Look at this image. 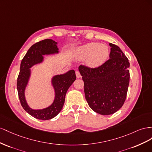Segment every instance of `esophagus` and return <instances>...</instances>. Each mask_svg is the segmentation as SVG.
<instances>
[{"label":"esophagus","mask_w":152,"mask_h":152,"mask_svg":"<svg viewBox=\"0 0 152 152\" xmlns=\"http://www.w3.org/2000/svg\"><path fill=\"white\" fill-rule=\"evenodd\" d=\"M76 75L77 78H80V77H81V76L80 75V72L79 71H77L76 72Z\"/></svg>","instance_id":"obj_1"}]
</instances>
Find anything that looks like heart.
<instances>
[{"label": "heart", "mask_w": 152, "mask_h": 152, "mask_svg": "<svg viewBox=\"0 0 152 152\" xmlns=\"http://www.w3.org/2000/svg\"><path fill=\"white\" fill-rule=\"evenodd\" d=\"M77 53L81 58H88L87 62L90 66L95 67L104 62L109 55L108 47L105 45L97 42H90L80 47Z\"/></svg>", "instance_id": "heart-1"}]
</instances>
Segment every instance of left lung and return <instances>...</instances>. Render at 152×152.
<instances>
[{
  "label": "left lung",
  "mask_w": 152,
  "mask_h": 152,
  "mask_svg": "<svg viewBox=\"0 0 152 152\" xmlns=\"http://www.w3.org/2000/svg\"><path fill=\"white\" fill-rule=\"evenodd\" d=\"M110 46V59L101 66L90 68L81 65L78 68L88 106L102 115L113 114L122 107L130 79L128 58L118 46L112 43Z\"/></svg>",
  "instance_id": "8db88e82"
}]
</instances>
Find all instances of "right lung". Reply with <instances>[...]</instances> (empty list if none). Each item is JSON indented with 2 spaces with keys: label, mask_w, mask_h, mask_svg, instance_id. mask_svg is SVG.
Segmentation results:
<instances>
[{
  "label": "right lung",
  "mask_w": 152,
  "mask_h": 152,
  "mask_svg": "<svg viewBox=\"0 0 152 152\" xmlns=\"http://www.w3.org/2000/svg\"><path fill=\"white\" fill-rule=\"evenodd\" d=\"M58 53L57 42L52 39H45L33 45L21 60L20 71L17 79V90L20 103L23 109L35 118L47 120L54 118L62 110L65 102L67 91L76 80V74L70 70L63 75H56L52 77L51 84L55 90V99L51 104L42 110L30 108L25 96V90L31 75L30 68L44 60L43 55Z\"/></svg>",
  "instance_id": "add662e5"
}]
</instances>
